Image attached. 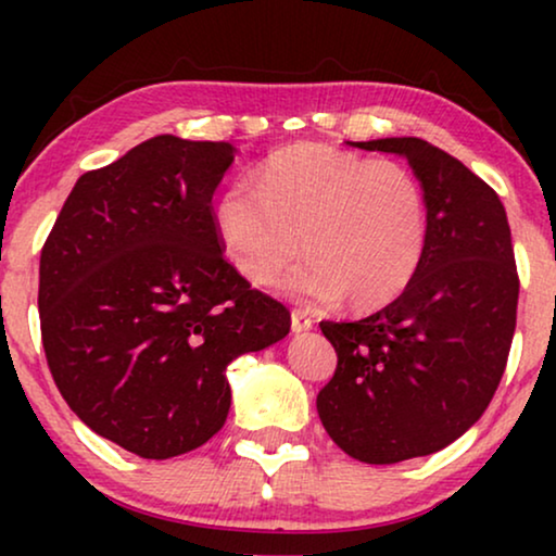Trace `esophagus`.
Wrapping results in <instances>:
<instances>
[{"label": "esophagus", "instance_id": "obj_1", "mask_svg": "<svg viewBox=\"0 0 556 556\" xmlns=\"http://www.w3.org/2000/svg\"><path fill=\"white\" fill-rule=\"evenodd\" d=\"M311 326H314V318H311L306 311H293L291 314V329L295 331V333H301V331H308Z\"/></svg>", "mask_w": 556, "mask_h": 556}]
</instances>
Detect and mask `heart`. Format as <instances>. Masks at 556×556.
<instances>
[{
	"label": "heart",
	"mask_w": 556,
	"mask_h": 556,
	"mask_svg": "<svg viewBox=\"0 0 556 556\" xmlns=\"http://www.w3.org/2000/svg\"><path fill=\"white\" fill-rule=\"evenodd\" d=\"M428 230V194L413 169L324 143L278 151L255 187H227L215 204L217 240L242 278L276 283L303 248L311 257L286 291L316 303L346 295L359 311L387 306L413 283Z\"/></svg>",
	"instance_id": "obj_1"
}]
</instances>
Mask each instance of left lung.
Wrapping results in <instances>:
<instances>
[{"instance_id":"1","label":"left lung","mask_w":556,"mask_h":556,"mask_svg":"<svg viewBox=\"0 0 556 556\" xmlns=\"http://www.w3.org/2000/svg\"><path fill=\"white\" fill-rule=\"evenodd\" d=\"M352 147L405 156L430 207L413 283L359 321H321L337 371L316 409L341 451L371 466L443 451L485 413L516 329L519 273L498 194L432 143Z\"/></svg>"}]
</instances>
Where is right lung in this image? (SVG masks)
Segmentation results:
<instances>
[{"mask_svg":"<svg viewBox=\"0 0 556 556\" xmlns=\"http://www.w3.org/2000/svg\"><path fill=\"white\" fill-rule=\"evenodd\" d=\"M227 141L164 134L86 172L40 255V329L60 394L98 435L164 460L230 413L225 369L291 331L225 261L212 194Z\"/></svg>","mask_w":556,"mask_h":556,"instance_id":"add662e5","label":"right lung"}]
</instances>
